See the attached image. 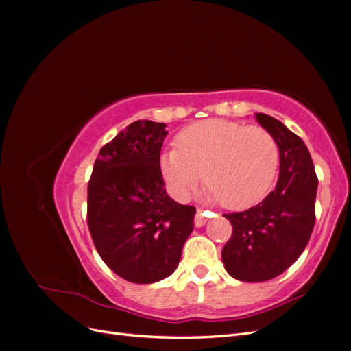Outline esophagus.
Wrapping results in <instances>:
<instances>
[{
    "label": "esophagus",
    "mask_w": 351,
    "mask_h": 351,
    "mask_svg": "<svg viewBox=\"0 0 351 351\" xmlns=\"http://www.w3.org/2000/svg\"><path fill=\"white\" fill-rule=\"evenodd\" d=\"M208 217L209 215H205L204 212H202L200 209H197V212H196V215H195V226L196 227H204L206 222H208Z\"/></svg>",
    "instance_id": "esophagus-1"
}]
</instances>
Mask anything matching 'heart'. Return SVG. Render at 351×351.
I'll use <instances>...</instances> for the list:
<instances>
[{
	"instance_id": "obj_1",
	"label": "heart",
	"mask_w": 351,
	"mask_h": 351,
	"mask_svg": "<svg viewBox=\"0 0 351 351\" xmlns=\"http://www.w3.org/2000/svg\"><path fill=\"white\" fill-rule=\"evenodd\" d=\"M176 146L159 158L161 176L171 193L187 199L204 176L208 197L228 209L258 204L280 165L277 142L259 125L205 120L180 132Z\"/></svg>"
}]
</instances>
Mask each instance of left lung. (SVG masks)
Returning a JSON list of instances; mask_svg holds the SVG:
<instances>
[{"mask_svg":"<svg viewBox=\"0 0 351 351\" xmlns=\"http://www.w3.org/2000/svg\"><path fill=\"white\" fill-rule=\"evenodd\" d=\"M258 123L278 145L280 176L261 204L224 217L232 234L222 249V262L232 278L261 282L278 277L299 259L315 226L317 177L312 156L299 136L267 114Z\"/></svg>","mask_w":351,"mask_h":351,"instance_id":"1","label":"left lung"}]
</instances>
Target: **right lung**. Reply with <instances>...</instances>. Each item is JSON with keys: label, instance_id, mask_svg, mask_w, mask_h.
Listing matches in <instances>:
<instances>
[{"label": "right lung", "instance_id": "add662e5", "mask_svg": "<svg viewBox=\"0 0 351 351\" xmlns=\"http://www.w3.org/2000/svg\"><path fill=\"white\" fill-rule=\"evenodd\" d=\"M167 124L137 120L99 151L88 184V227L119 277L151 284L171 275L196 208L167 195L159 154Z\"/></svg>", "mask_w": 351, "mask_h": 351}]
</instances>
